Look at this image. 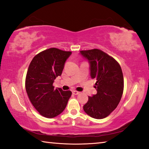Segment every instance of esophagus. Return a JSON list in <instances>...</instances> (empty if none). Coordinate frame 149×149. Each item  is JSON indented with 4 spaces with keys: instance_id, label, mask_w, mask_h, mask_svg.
I'll return each mask as SVG.
<instances>
[{
    "instance_id": "obj_1",
    "label": "esophagus",
    "mask_w": 149,
    "mask_h": 149,
    "mask_svg": "<svg viewBox=\"0 0 149 149\" xmlns=\"http://www.w3.org/2000/svg\"><path fill=\"white\" fill-rule=\"evenodd\" d=\"M80 92L79 91H72V94L74 95H79Z\"/></svg>"
}]
</instances>
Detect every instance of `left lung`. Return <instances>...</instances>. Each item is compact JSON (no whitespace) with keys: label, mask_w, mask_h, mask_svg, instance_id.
I'll return each instance as SVG.
<instances>
[{"label":"left lung","mask_w":149,"mask_h":149,"mask_svg":"<svg viewBox=\"0 0 149 149\" xmlns=\"http://www.w3.org/2000/svg\"><path fill=\"white\" fill-rule=\"evenodd\" d=\"M91 65V77L96 80L97 93L83 106L85 113L94 118L108 116L116 107L124 90V78L119 63L101 50L81 51Z\"/></svg>","instance_id":"left-lung-1"}]
</instances>
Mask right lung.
I'll list each match as a JSON object with an SVG mask.
<instances>
[{
  "label": "right lung",
  "mask_w": 149,
  "mask_h": 149,
  "mask_svg": "<svg viewBox=\"0 0 149 149\" xmlns=\"http://www.w3.org/2000/svg\"><path fill=\"white\" fill-rule=\"evenodd\" d=\"M72 52L56 48L36 54L30 63L25 88L30 101L41 115L53 118L63 112L72 95L70 91L54 88L53 82L63 72L65 63Z\"/></svg>",
  "instance_id": "right-lung-1"
}]
</instances>
